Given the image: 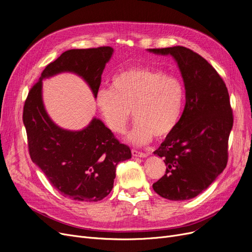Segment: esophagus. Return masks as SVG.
<instances>
[{
    "instance_id": "1",
    "label": "esophagus",
    "mask_w": 252,
    "mask_h": 252,
    "mask_svg": "<svg viewBox=\"0 0 252 252\" xmlns=\"http://www.w3.org/2000/svg\"><path fill=\"white\" fill-rule=\"evenodd\" d=\"M132 155H133V157H135V158H147V157H148L147 153L140 152V151L135 150V149L132 150Z\"/></svg>"
}]
</instances>
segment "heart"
<instances>
[{"mask_svg": "<svg viewBox=\"0 0 252 252\" xmlns=\"http://www.w3.org/2000/svg\"><path fill=\"white\" fill-rule=\"evenodd\" d=\"M185 91L176 76L152 67H133L113 76L111 89H101L95 105L107 127L125 132L132 115L136 118L126 140L144 145L165 138L176 127L184 104Z\"/></svg>", "mask_w": 252, "mask_h": 252, "instance_id": "b5f03b06", "label": "heart"}]
</instances>
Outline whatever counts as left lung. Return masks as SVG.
<instances>
[{
    "instance_id": "left-lung-1",
    "label": "left lung",
    "mask_w": 252,
    "mask_h": 252,
    "mask_svg": "<svg viewBox=\"0 0 252 252\" xmlns=\"http://www.w3.org/2000/svg\"><path fill=\"white\" fill-rule=\"evenodd\" d=\"M148 51L171 56L177 63L187 101L176 127L155 151L167 169L152 188L171 201L190 200L209 188L226 167L234 123L228 92L216 70L192 50L174 46Z\"/></svg>"
}]
</instances>
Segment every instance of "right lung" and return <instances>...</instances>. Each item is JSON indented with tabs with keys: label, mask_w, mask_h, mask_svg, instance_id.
Segmentation results:
<instances>
[{
	"label": "right lung",
	"mask_w": 252,
	"mask_h": 252,
	"mask_svg": "<svg viewBox=\"0 0 252 252\" xmlns=\"http://www.w3.org/2000/svg\"><path fill=\"white\" fill-rule=\"evenodd\" d=\"M113 51L110 46L64 51L46 65L25 102L23 120L31 158L54 189L74 201L103 200L113 189L118 162L132 158V152L96 117L80 130L54 124L43 104L42 80L74 73L89 84L95 97Z\"/></svg>",
	"instance_id": "obj_1"
}]
</instances>
